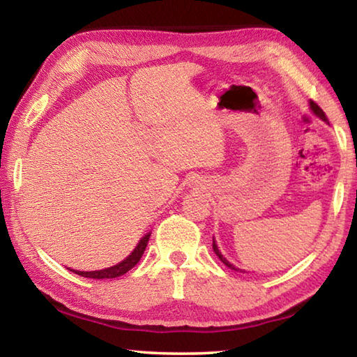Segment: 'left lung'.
Listing matches in <instances>:
<instances>
[{"mask_svg":"<svg viewBox=\"0 0 357 357\" xmlns=\"http://www.w3.org/2000/svg\"><path fill=\"white\" fill-rule=\"evenodd\" d=\"M310 108H312V112L315 113L318 118H321L323 121H326V123H329V121H328V116H326V113H324V112L321 110V108H319V105H318V104H315V102H313V100H310ZM213 249H214V252H215V255L220 258V261H222L223 264L228 266L229 269H234V271H238V268H234L233 264H229V263L227 261V259L223 258V255H222V253L219 252V249H217V244H215V241H213Z\"/></svg>","mask_w":357,"mask_h":357,"instance_id":"8db88e82","label":"left lung"}]
</instances>
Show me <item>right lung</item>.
Masks as SVG:
<instances>
[{"label": "right lung", "mask_w": 357, "mask_h": 357, "mask_svg": "<svg viewBox=\"0 0 357 357\" xmlns=\"http://www.w3.org/2000/svg\"><path fill=\"white\" fill-rule=\"evenodd\" d=\"M149 236H151V233L146 234L144 238H142L140 243H138V245L135 247V250L132 252L130 255L124 259V261H121L116 266H112V268L100 269V271H89V273H84V271H74V273L78 274V275H82V277H88V279H114V277L124 275L126 273H128V271H130L138 261H140L143 252L148 245Z\"/></svg>", "instance_id": "right-lung-1"}]
</instances>
